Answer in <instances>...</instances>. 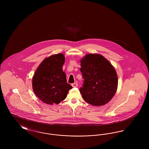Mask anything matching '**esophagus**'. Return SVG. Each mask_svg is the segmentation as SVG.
Returning <instances> with one entry per match:
<instances>
[{
    "mask_svg": "<svg viewBox=\"0 0 149 149\" xmlns=\"http://www.w3.org/2000/svg\"><path fill=\"white\" fill-rule=\"evenodd\" d=\"M71 85L72 86V87H74V88H75V87H77L78 86V84L77 83H73V84H72Z\"/></svg>",
    "mask_w": 149,
    "mask_h": 149,
    "instance_id": "obj_1",
    "label": "esophagus"
}]
</instances>
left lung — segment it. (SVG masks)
I'll list each match as a JSON object with an SVG mask.
<instances>
[{"label":"left lung","mask_w":149,"mask_h":149,"mask_svg":"<svg viewBox=\"0 0 149 149\" xmlns=\"http://www.w3.org/2000/svg\"><path fill=\"white\" fill-rule=\"evenodd\" d=\"M84 79L79 89L86 102L102 106L109 102L116 92L118 77L113 66L99 54H87L80 61Z\"/></svg>","instance_id":"1"}]
</instances>
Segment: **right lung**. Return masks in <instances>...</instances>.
I'll use <instances>...</instances> for the list:
<instances>
[{"label": "right lung", "mask_w": 149, "mask_h": 149, "mask_svg": "<svg viewBox=\"0 0 149 149\" xmlns=\"http://www.w3.org/2000/svg\"><path fill=\"white\" fill-rule=\"evenodd\" d=\"M65 57L58 54L43 60L37 68L32 79V88L36 95L43 103L58 104L66 98L72 88L67 83L63 71Z\"/></svg>", "instance_id": "add662e5"}]
</instances>
